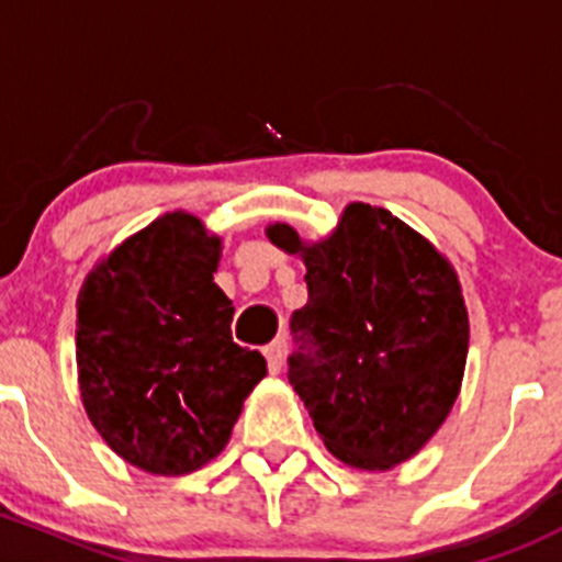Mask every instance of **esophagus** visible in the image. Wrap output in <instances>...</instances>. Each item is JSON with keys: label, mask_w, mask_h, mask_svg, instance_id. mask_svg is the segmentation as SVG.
I'll return each mask as SVG.
<instances>
[{"label": "esophagus", "mask_w": 562, "mask_h": 562, "mask_svg": "<svg viewBox=\"0 0 562 562\" xmlns=\"http://www.w3.org/2000/svg\"><path fill=\"white\" fill-rule=\"evenodd\" d=\"M265 360H268L270 373H273V375L281 373V368H283V344H281V340L265 346Z\"/></svg>", "instance_id": "1"}]
</instances>
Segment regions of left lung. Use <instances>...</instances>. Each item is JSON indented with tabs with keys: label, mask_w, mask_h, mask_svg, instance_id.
<instances>
[{
	"label": "left lung",
	"mask_w": 562,
	"mask_h": 562,
	"mask_svg": "<svg viewBox=\"0 0 562 562\" xmlns=\"http://www.w3.org/2000/svg\"><path fill=\"white\" fill-rule=\"evenodd\" d=\"M268 238L308 270V303L292 314L289 384L324 447L366 471L406 462L443 425L465 373L468 311L454 268L366 202H351L319 243L289 224L268 227Z\"/></svg>",
	"instance_id": "8db88e82"
}]
</instances>
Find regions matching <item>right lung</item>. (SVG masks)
I'll use <instances>...</instances> for the list:
<instances>
[{
	"mask_svg": "<svg viewBox=\"0 0 562 562\" xmlns=\"http://www.w3.org/2000/svg\"><path fill=\"white\" fill-rule=\"evenodd\" d=\"M222 240L192 213H165L108 254L78 294L80 401L115 454L181 476L227 447L265 379L233 340V300L213 283Z\"/></svg>",
	"mask_w": 562,
	"mask_h": 562,
	"instance_id": "add662e5",
	"label": "right lung"
}]
</instances>
